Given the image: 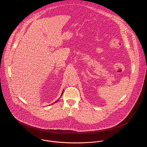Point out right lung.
<instances>
[{
    "label": "right lung",
    "mask_w": 147,
    "mask_h": 147,
    "mask_svg": "<svg viewBox=\"0 0 147 147\" xmlns=\"http://www.w3.org/2000/svg\"><path fill=\"white\" fill-rule=\"evenodd\" d=\"M63 92H62V95H61V96H62V94H63ZM60 98H61V97H60ZM58 101V100H57V101ZM57 101H56V102H57Z\"/></svg>",
    "instance_id": "add662e5"
}]
</instances>
